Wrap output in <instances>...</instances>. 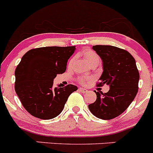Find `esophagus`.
<instances>
[{"label":"esophagus","mask_w":153,"mask_h":153,"mask_svg":"<svg viewBox=\"0 0 153 153\" xmlns=\"http://www.w3.org/2000/svg\"><path fill=\"white\" fill-rule=\"evenodd\" d=\"M79 91L80 92V93H87V90L84 88H79Z\"/></svg>","instance_id":"esophagus-1"}]
</instances>
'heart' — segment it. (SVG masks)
Masks as SVG:
<instances>
[{
    "label": "heart",
    "instance_id": "b5f03b06",
    "mask_svg": "<svg viewBox=\"0 0 153 153\" xmlns=\"http://www.w3.org/2000/svg\"><path fill=\"white\" fill-rule=\"evenodd\" d=\"M82 54H83V57H84L85 60H86V62L90 65V66H93V65H98L99 63H100V57L99 56V55L97 54V53L94 52L93 51L90 49H86L82 52ZM73 62H74V58H71L69 61V66H71L73 64ZM79 82L80 83H86V81L88 79L84 77H80L79 78Z\"/></svg>",
    "mask_w": 153,
    "mask_h": 153
}]
</instances>
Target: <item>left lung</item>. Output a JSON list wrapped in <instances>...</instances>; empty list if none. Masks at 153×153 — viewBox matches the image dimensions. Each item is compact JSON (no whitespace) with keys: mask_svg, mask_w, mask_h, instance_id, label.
I'll return each mask as SVG.
<instances>
[{"mask_svg":"<svg viewBox=\"0 0 153 153\" xmlns=\"http://www.w3.org/2000/svg\"><path fill=\"white\" fill-rule=\"evenodd\" d=\"M102 60L103 72L98 86L109 85V90L96 92L97 100L88 106L95 117L111 120L122 114L138 92L140 74L133 56L126 50L109 45L93 46Z\"/></svg>","mask_w":153,"mask_h":153,"instance_id":"8db88e82","label":"left lung"}]
</instances>
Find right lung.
Returning a JSON list of instances; mask_svg holds the SVG:
<instances>
[{
	"mask_svg": "<svg viewBox=\"0 0 153 153\" xmlns=\"http://www.w3.org/2000/svg\"><path fill=\"white\" fill-rule=\"evenodd\" d=\"M72 47H45L30 50L15 70V88L23 106L36 118L51 120L63 109L69 96L77 86L68 84L53 89V79L66 71Z\"/></svg>",
	"mask_w": 153,
	"mask_h": 153,
	"instance_id": "1",
	"label": "right lung"
}]
</instances>
